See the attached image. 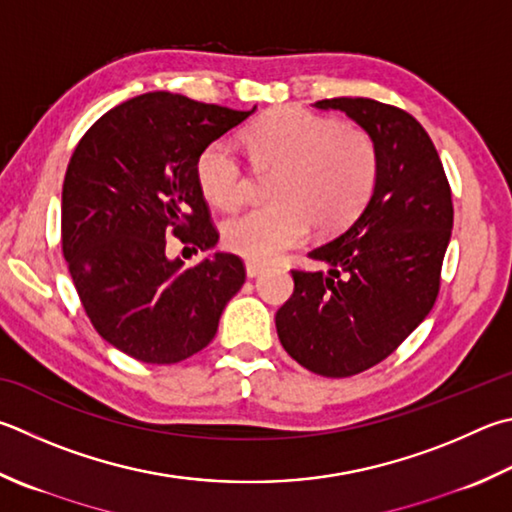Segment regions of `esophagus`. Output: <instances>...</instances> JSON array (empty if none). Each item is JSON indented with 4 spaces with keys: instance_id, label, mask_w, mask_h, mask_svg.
<instances>
[{
    "instance_id": "obj_1",
    "label": "esophagus",
    "mask_w": 512,
    "mask_h": 512,
    "mask_svg": "<svg viewBox=\"0 0 512 512\" xmlns=\"http://www.w3.org/2000/svg\"><path fill=\"white\" fill-rule=\"evenodd\" d=\"M264 271H266L264 264H259V262H246V275H248V277H257V275H262Z\"/></svg>"
}]
</instances>
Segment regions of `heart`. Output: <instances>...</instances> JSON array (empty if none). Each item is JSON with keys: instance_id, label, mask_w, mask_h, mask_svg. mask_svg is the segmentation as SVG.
<instances>
[{"instance_id": "heart-1", "label": "heart", "mask_w": 512, "mask_h": 512, "mask_svg": "<svg viewBox=\"0 0 512 512\" xmlns=\"http://www.w3.org/2000/svg\"><path fill=\"white\" fill-rule=\"evenodd\" d=\"M248 152L262 172H277L273 206L248 210L224 224L226 246L253 262H271L309 235L338 232L367 206L378 179L374 138L336 118L300 107L268 111L246 132ZM199 188L217 208L246 197V172L226 141L210 143L197 159Z\"/></svg>"}]
</instances>
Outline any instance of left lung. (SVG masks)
<instances>
[{
	"label": "left lung",
	"mask_w": 512,
	"mask_h": 512,
	"mask_svg": "<svg viewBox=\"0 0 512 512\" xmlns=\"http://www.w3.org/2000/svg\"><path fill=\"white\" fill-rule=\"evenodd\" d=\"M315 107L342 111L374 138L378 179L360 215L309 253L329 271H293L275 327L302 367L345 378L385 360L432 311L454 212L436 147L407 111L369 98Z\"/></svg>",
	"instance_id": "obj_1"
}]
</instances>
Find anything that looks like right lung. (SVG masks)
Returning a JSON list of instances; mask_svg holds the SVG:
<instances>
[{"label":"right lung","instance_id":"obj_1","mask_svg":"<svg viewBox=\"0 0 512 512\" xmlns=\"http://www.w3.org/2000/svg\"><path fill=\"white\" fill-rule=\"evenodd\" d=\"M250 111L150 91L109 109L73 152L62 185V250L91 324L152 365L194 356L246 280L241 259L210 253L185 268L167 239L217 246L197 159Z\"/></svg>","mask_w":512,"mask_h":512}]
</instances>
